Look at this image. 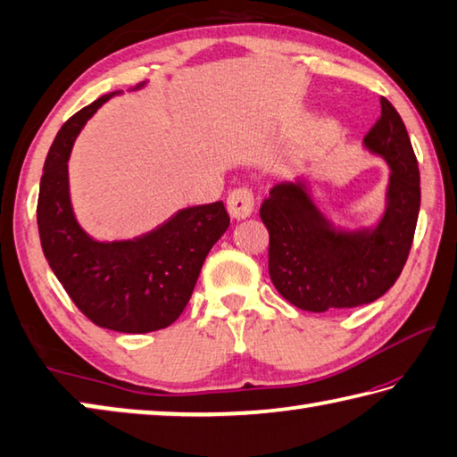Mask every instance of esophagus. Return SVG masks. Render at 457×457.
<instances>
[{
	"label": "esophagus",
	"instance_id": "34e87169",
	"mask_svg": "<svg viewBox=\"0 0 457 457\" xmlns=\"http://www.w3.org/2000/svg\"><path fill=\"white\" fill-rule=\"evenodd\" d=\"M253 204H256V197L247 187H237L228 195V210L234 220H245L252 213Z\"/></svg>",
	"mask_w": 457,
	"mask_h": 457
}]
</instances>
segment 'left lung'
<instances>
[{"mask_svg": "<svg viewBox=\"0 0 457 457\" xmlns=\"http://www.w3.org/2000/svg\"><path fill=\"white\" fill-rule=\"evenodd\" d=\"M365 145L391 167L389 204L375 229L330 228L303 183L276 185L260 207L270 234V278L303 311L327 312L381 298L397 282L411 250L421 201L420 167L403 120L386 98Z\"/></svg>", "mask_w": 457, "mask_h": 457, "instance_id": "left-lung-1", "label": "left lung"}]
</instances>
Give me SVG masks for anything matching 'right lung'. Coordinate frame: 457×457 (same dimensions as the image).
Instances as JSON below:
<instances>
[{"label": "right lung", "instance_id": "add662e5", "mask_svg": "<svg viewBox=\"0 0 457 457\" xmlns=\"http://www.w3.org/2000/svg\"><path fill=\"white\" fill-rule=\"evenodd\" d=\"M112 95L84 106L58 130L44 163L37 229L52 272L79 311L96 327L143 335L179 319L229 215L215 201L181 210L151 234L127 242H95L84 234L68 197V157L84 122Z\"/></svg>", "mask_w": 457, "mask_h": 457}]
</instances>
